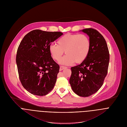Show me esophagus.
<instances>
[{
	"label": "esophagus",
	"instance_id": "1",
	"mask_svg": "<svg viewBox=\"0 0 127 127\" xmlns=\"http://www.w3.org/2000/svg\"><path fill=\"white\" fill-rule=\"evenodd\" d=\"M66 67L65 66H60V70L61 71L63 69H64L65 68H66Z\"/></svg>",
	"mask_w": 127,
	"mask_h": 127
}]
</instances>
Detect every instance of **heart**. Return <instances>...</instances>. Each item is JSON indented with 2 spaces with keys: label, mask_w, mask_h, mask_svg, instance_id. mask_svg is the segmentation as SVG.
<instances>
[{
  "label": "heart",
  "mask_w": 127,
  "mask_h": 127,
  "mask_svg": "<svg viewBox=\"0 0 127 127\" xmlns=\"http://www.w3.org/2000/svg\"><path fill=\"white\" fill-rule=\"evenodd\" d=\"M57 45L51 44L49 53L56 61L61 58L65 51L66 55L61 60L62 64L69 65L81 63L87 58L91 47L89 37L85 34H66L59 39Z\"/></svg>",
  "instance_id": "b5f03b06"
}]
</instances>
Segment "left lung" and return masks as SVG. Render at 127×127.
Listing matches in <instances>:
<instances>
[{
  "mask_svg": "<svg viewBox=\"0 0 127 127\" xmlns=\"http://www.w3.org/2000/svg\"><path fill=\"white\" fill-rule=\"evenodd\" d=\"M89 37L91 47L87 58L72 67L69 83L73 92L82 97L95 94L104 83L108 72L109 52L104 37L96 30H82Z\"/></svg>",
  "mask_w": 127,
  "mask_h": 127,
  "instance_id": "obj_1",
  "label": "left lung"
}]
</instances>
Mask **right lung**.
<instances>
[{
	"label": "right lung",
	"mask_w": 127,
	"mask_h": 127,
	"mask_svg": "<svg viewBox=\"0 0 127 127\" xmlns=\"http://www.w3.org/2000/svg\"><path fill=\"white\" fill-rule=\"evenodd\" d=\"M62 35L60 32L35 30L21 41L16 63L22 85L31 94L43 96L54 88L60 66L53 59L49 47Z\"/></svg>",
	"instance_id": "obj_1"
}]
</instances>
